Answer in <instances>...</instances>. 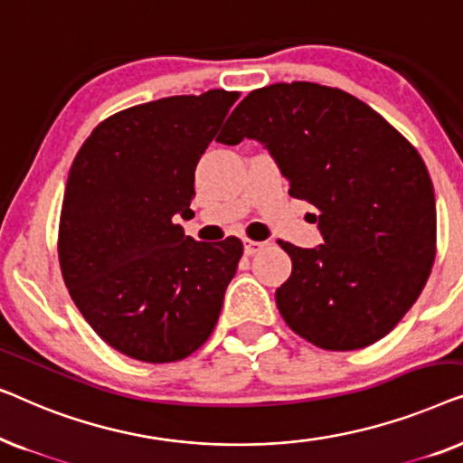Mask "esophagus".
<instances>
[{
	"mask_svg": "<svg viewBox=\"0 0 463 463\" xmlns=\"http://www.w3.org/2000/svg\"><path fill=\"white\" fill-rule=\"evenodd\" d=\"M265 246V242H257V240H244V252L246 255H255V252H259Z\"/></svg>",
	"mask_w": 463,
	"mask_h": 463,
	"instance_id": "obj_1",
	"label": "esophagus"
}]
</instances>
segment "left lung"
I'll return each mask as SVG.
<instances>
[{
	"label": "left lung",
	"mask_w": 463,
	"mask_h": 463,
	"mask_svg": "<svg viewBox=\"0 0 463 463\" xmlns=\"http://www.w3.org/2000/svg\"><path fill=\"white\" fill-rule=\"evenodd\" d=\"M263 143L288 194L318 211L325 244L280 242L293 261L276 290L282 318L331 352L385 337L426 287L436 257V202L417 149L375 109L312 81L252 90L217 137Z\"/></svg>",
	"instance_id": "1"
}]
</instances>
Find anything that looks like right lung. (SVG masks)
<instances>
[{"label":"right lung","instance_id":"obj_1","mask_svg":"<svg viewBox=\"0 0 463 463\" xmlns=\"http://www.w3.org/2000/svg\"><path fill=\"white\" fill-rule=\"evenodd\" d=\"M240 92L135 105L100 122L69 170L59 261L69 295L105 344L143 363L187 358L211 337L242 242L208 244L192 214L195 166Z\"/></svg>","mask_w":463,"mask_h":463}]
</instances>
